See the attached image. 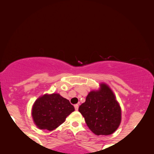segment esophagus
<instances>
[{
	"mask_svg": "<svg viewBox=\"0 0 154 154\" xmlns=\"http://www.w3.org/2000/svg\"><path fill=\"white\" fill-rule=\"evenodd\" d=\"M74 107H75V110L78 111V109H79V104H75L74 105Z\"/></svg>",
	"mask_w": 154,
	"mask_h": 154,
	"instance_id": "1",
	"label": "esophagus"
}]
</instances>
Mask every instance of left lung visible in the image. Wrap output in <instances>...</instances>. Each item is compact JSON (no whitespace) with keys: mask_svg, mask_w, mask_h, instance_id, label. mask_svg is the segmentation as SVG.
I'll return each instance as SVG.
<instances>
[{"mask_svg":"<svg viewBox=\"0 0 154 154\" xmlns=\"http://www.w3.org/2000/svg\"><path fill=\"white\" fill-rule=\"evenodd\" d=\"M89 129L96 135H109L119 127L121 108L110 87L100 83L98 90L90 91L79 109Z\"/></svg>","mask_w":154,"mask_h":154,"instance_id":"1","label":"left lung"}]
</instances>
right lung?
Instances as JSON below:
<instances>
[{"instance_id":"obj_1","label":"right lung","mask_w":154,"mask_h":154,"mask_svg":"<svg viewBox=\"0 0 154 154\" xmlns=\"http://www.w3.org/2000/svg\"><path fill=\"white\" fill-rule=\"evenodd\" d=\"M75 109L58 93L45 94L33 104L31 116L38 128L52 131L58 128Z\"/></svg>"}]
</instances>
